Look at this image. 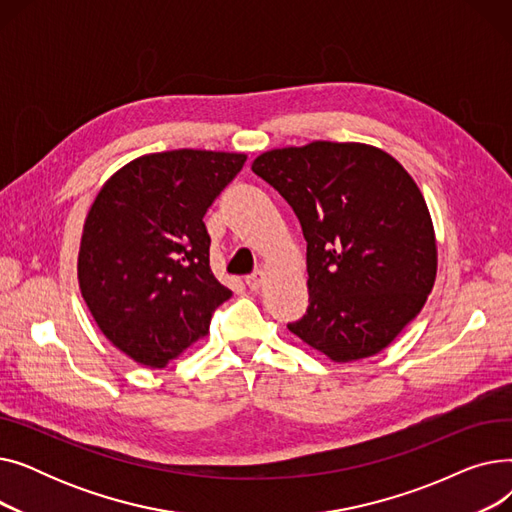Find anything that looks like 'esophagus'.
Returning <instances> with one entry per match:
<instances>
[{"label":"esophagus","instance_id":"34e87169","mask_svg":"<svg viewBox=\"0 0 512 512\" xmlns=\"http://www.w3.org/2000/svg\"><path fill=\"white\" fill-rule=\"evenodd\" d=\"M263 282H265V274H263L261 270H257V272H253L251 276H247V286H249L251 290H259V288L263 286Z\"/></svg>","mask_w":512,"mask_h":512}]
</instances>
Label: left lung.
Listing matches in <instances>:
<instances>
[{"label":"left lung","instance_id":"obj_1","mask_svg":"<svg viewBox=\"0 0 512 512\" xmlns=\"http://www.w3.org/2000/svg\"><path fill=\"white\" fill-rule=\"evenodd\" d=\"M251 170L286 199L307 240L309 307L288 330L338 363L380 353L436 280L434 226L415 180L382 149L330 141L267 151Z\"/></svg>","mask_w":512,"mask_h":512}]
</instances>
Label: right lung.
<instances>
[{"mask_svg": "<svg viewBox=\"0 0 512 512\" xmlns=\"http://www.w3.org/2000/svg\"><path fill=\"white\" fill-rule=\"evenodd\" d=\"M245 161L195 149L145 155L91 205L80 292L107 340L137 363L164 367L209 332L213 311L232 297L209 267L203 215Z\"/></svg>", "mask_w": 512, "mask_h": 512, "instance_id": "1", "label": "right lung"}]
</instances>
